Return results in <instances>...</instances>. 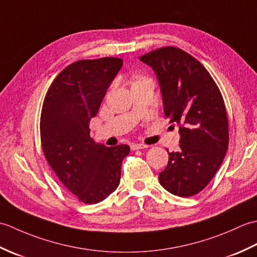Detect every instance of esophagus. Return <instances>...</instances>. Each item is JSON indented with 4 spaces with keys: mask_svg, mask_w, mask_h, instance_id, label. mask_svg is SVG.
<instances>
[{
    "mask_svg": "<svg viewBox=\"0 0 257 257\" xmlns=\"http://www.w3.org/2000/svg\"><path fill=\"white\" fill-rule=\"evenodd\" d=\"M130 148H132V150H140V149L148 148V146H147V145H143V144H133L132 147H130Z\"/></svg>",
    "mask_w": 257,
    "mask_h": 257,
    "instance_id": "1",
    "label": "esophagus"
}]
</instances>
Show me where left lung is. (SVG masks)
Here are the masks:
<instances>
[{
    "instance_id": "8db88e82",
    "label": "left lung",
    "mask_w": 257,
    "mask_h": 257,
    "mask_svg": "<svg viewBox=\"0 0 257 257\" xmlns=\"http://www.w3.org/2000/svg\"><path fill=\"white\" fill-rule=\"evenodd\" d=\"M139 59L155 70L165 116L180 127V151L169 154L160 184L174 195L192 196L210 183L227 151L222 94L203 65L178 47L158 48Z\"/></svg>"
}]
</instances>
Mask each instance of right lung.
Segmentation results:
<instances>
[{"instance_id": "obj_1", "label": "right lung", "mask_w": 257, "mask_h": 257, "mask_svg": "<svg viewBox=\"0 0 257 257\" xmlns=\"http://www.w3.org/2000/svg\"><path fill=\"white\" fill-rule=\"evenodd\" d=\"M122 59H81L64 68L48 88L41 112V143L57 178L80 202L95 204L117 189L129 146L106 147L90 138L89 121L99 110Z\"/></svg>"}]
</instances>
